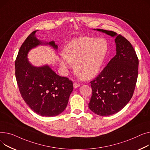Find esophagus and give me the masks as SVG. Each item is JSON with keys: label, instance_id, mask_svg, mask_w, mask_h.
<instances>
[{"label": "esophagus", "instance_id": "obj_1", "mask_svg": "<svg viewBox=\"0 0 150 150\" xmlns=\"http://www.w3.org/2000/svg\"><path fill=\"white\" fill-rule=\"evenodd\" d=\"M80 84L79 83H76V82H74V83H73V86H74V88H77V87H79V86H80Z\"/></svg>", "mask_w": 150, "mask_h": 150}]
</instances>
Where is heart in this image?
<instances>
[{
	"instance_id": "1",
	"label": "heart",
	"mask_w": 150,
	"mask_h": 150,
	"mask_svg": "<svg viewBox=\"0 0 150 150\" xmlns=\"http://www.w3.org/2000/svg\"><path fill=\"white\" fill-rule=\"evenodd\" d=\"M108 51L107 42L103 39L82 37L74 39L65 46L64 59L60 64L64 69L69 68L74 61V69L81 77L91 79L99 73Z\"/></svg>"
}]
</instances>
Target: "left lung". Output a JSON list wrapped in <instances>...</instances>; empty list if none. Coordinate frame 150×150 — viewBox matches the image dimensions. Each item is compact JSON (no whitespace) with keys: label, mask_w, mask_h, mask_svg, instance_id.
I'll list each match as a JSON object with an SVG mask.
<instances>
[{"label":"left lung","mask_w":150,"mask_h":150,"mask_svg":"<svg viewBox=\"0 0 150 150\" xmlns=\"http://www.w3.org/2000/svg\"><path fill=\"white\" fill-rule=\"evenodd\" d=\"M97 30L116 36V55L90 82L93 93L89 108L98 115L107 116L120 111L133 97L139 59L131 43L121 34L103 29Z\"/></svg>","instance_id":"8db88e82"}]
</instances>
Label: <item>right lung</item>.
Segmentation results:
<instances>
[{"instance_id": "right-lung-1", "label": "right lung", "mask_w": 150, "mask_h": 150, "mask_svg": "<svg viewBox=\"0 0 150 150\" xmlns=\"http://www.w3.org/2000/svg\"><path fill=\"white\" fill-rule=\"evenodd\" d=\"M33 31L21 45L15 60V74L22 98L28 107L42 116L53 117L64 111L73 90L72 81L61 77L48 67H34L28 60L27 53L42 42ZM47 44L57 48L52 41Z\"/></svg>"}]
</instances>
